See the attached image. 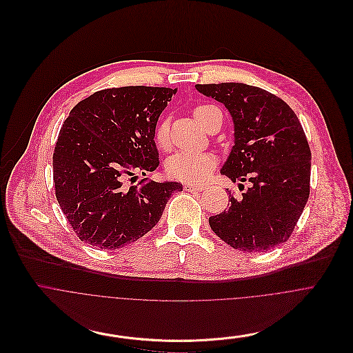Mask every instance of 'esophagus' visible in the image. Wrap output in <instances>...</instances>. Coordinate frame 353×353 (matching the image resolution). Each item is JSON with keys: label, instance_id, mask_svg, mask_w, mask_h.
Wrapping results in <instances>:
<instances>
[{"label": "esophagus", "instance_id": "34e87169", "mask_svg": "<svg viewBox=\"0 0 353 353\" xmlns=\"http://www.w3.org/2000/svg\"><path fill=\"white\" fill-rule=\"evenodd\" d=\"M203 189H204L203 185H192V183L185 185L186 192H196V190H203Z\"/></svg>", "mask_w": 353, "mask_h": 353}]
</instances>
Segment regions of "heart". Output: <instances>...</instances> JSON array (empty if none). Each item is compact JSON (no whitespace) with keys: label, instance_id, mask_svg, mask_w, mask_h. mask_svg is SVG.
<instances>
[{"label":"heart","instance_id":"1","mask_svg":"<svg viewBox=\"0 0 353 353\" xmlns=\"http://www.w3.org/2000/svg\"><path fill=\"white\" fill-rule=\"evenodd\" d=\"M214 107L211 105H197L193 110L196 121L203 126L207 112ZM168 129L170 123L167 119L161 121L156 128V143L164 148L168 143ZM217 164V159L213 154H193V153H175L165 161L167 174L178 181L196 183L203 181Z\"/></svg>","mask_w":353,"mask_h":353}]
</instances>
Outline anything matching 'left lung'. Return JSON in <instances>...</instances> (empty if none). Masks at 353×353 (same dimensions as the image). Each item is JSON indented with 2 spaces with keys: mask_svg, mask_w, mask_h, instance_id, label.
<instances>
[{
  "mask_svg": "<svg viewBox=\"0 0 353 353\" xmlns=\"http://www.w3.org/2000/svg\"><path fill=\"white\" fill-rule=\"evenodd\" d=\"M223 103L234 122V146L221 174L243 190L208 219L211 230L242 252H267L291 236L310 192L312 153L292 108L245 83L196 85ZM243 181H249L245 190Z\"/></svg>",
  "mask_w": 353,
  "mask_h": 353,
  "instance_id": "left-lung-1",
  "label": "left lung"
}]
</instances>
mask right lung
Listing matches in <instances>:
<instances>
[{"instance_id":"1","label":"right lung","mask_w":353,"mask_h":353,"mask_svg":"<svg viewBox=\"0 0 353 353\" xmlns=\"http://www.w3.org/2000/svg\"><path fill=\"white\" fill-rule=\"evenodd\" d=\"M176 89L126 86L96 92L65 119L52 156L55 196L81 241L118 249L146 235L182 183L126 176L159 167L160 114ZM130 178V179H132Z\"/></svg>"}]
</instances>
